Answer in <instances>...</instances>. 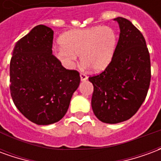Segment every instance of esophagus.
<instances>
[{
	"label": "esophagus",
	"instance_id": "esophagus-1",
	"mask_svg": "<svg viewBox=\"0 0 161 161\" xmlns=\"http://www.w3.org/2000/svg\"><path fill=\"white\" fill-rule=\"evenodd\" d=\"M80 78L82 81H85L88 79V77L86 74L84 73H80Z\"/></svg>",
	"mask_w": 161,
	"mask_h": 161
}]
</instances>
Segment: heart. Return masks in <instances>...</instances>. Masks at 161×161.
Returning <instances> with one entry per match:
<instances>
[{
    "instance_id": "heart-1",
    "label": "heart",
    "mask_w": 161,
    "mask_h": 161,
    "mask_svg": "<svg viewBox=\"0 0 161 161\" xmlns=\"http://www.w3.org/2000/svg\"><path fill=\"white\" fill-rule=\"evenodd\" d=\"M118 41L109 26H96L70 31L60 38L56 56L64 65L71 66L80 55L81 63L93 71L105 70L111 63Z\"/></svg>"
}]
</instances>
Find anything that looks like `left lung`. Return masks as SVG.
<instances>
[{"label":"left lung","instance_id":"1","mask_svg":"<svg viewBox=\"0 0 161 161\" xmlns=\"http://www.w3.org/2000/svg\"><path fill=\"white\" fill-rule=\"evenodd\" d=\"M115 20L120 37L114 58L103 72L89 77L94 86L93 112L109 124L127 121L138 111L151 80L150 55L142 33L128 19L118 17Z\"/></svg>","mask_w":161,"mask_h":161}]
</instances>
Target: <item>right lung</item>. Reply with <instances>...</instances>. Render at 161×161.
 I'll use <instances>...</instances> for the list:
<instances>
[{
    "label": "right lung",
    "mask_w": 161,
    "mask_h": 161,
    "mask_svg": "<svg viewBox=\"0 0 161 161\" xmlns=\"http://www.w3.org/2000/svg\"><path fill=\"white\" fill-rule=\"evenodd\" d=\"M53 31L33 27L17 41L10 61V93L16 108L38 125L57 122L66 114L80 84L79 72L67 70L53 54Z\"/></svg>",
    "instance_id": "add662e5"
}]
</instances>
